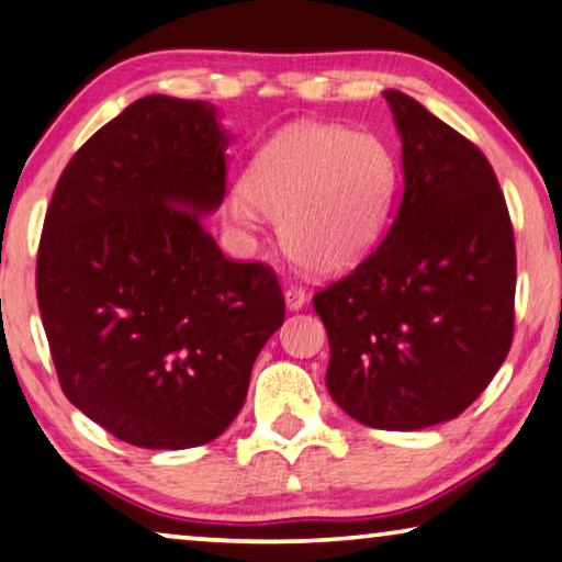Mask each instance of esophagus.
Returning <instances> with one entry per match:
<instances>
[{
  "instance_id": "34e87169",
  "label": "esophagus",
  "mask_w": 562,
  "mask_h": 562,
  "mask_svg": "<svg viewBox=\"0 0 562 562\" xmlns=\"http://www.w3.org/2000/svg\"><path fill=\"white\" fill-rule=\"evenodd\" d=\"M283 299H286L289 311H299V308L306 306V301H308L306 291H303L301 286H289L286 291H283Z\"/></svg>"
}]
</instances>
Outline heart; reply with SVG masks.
<instances>
[{
	"mask_svg": "<svg viewBox=\"0 0 562 562\" xmlns=\"http://www.w3.org/2000/svg\"><path fill=\"white\" fill-rule=\"evenodd\" d=\"M401 164L371 132L299 122L271 136L248 164L228 216L256 228L279 218L291 259L314 271H344L363 259L391 221Z\"/></svg>",
	"mask_w": 562,
	"mask_h": 562,
	"instance_id": "1",
	"label": "heart"
}]
</instances>
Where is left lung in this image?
Returning <instances> with one entry per match:
<instances>
[{
	"label": "left lung",
	"instance_id": "left-lung-1",
	"mask_svg": "<svg viewBox=\"0 0 562 562\" xmlns=\"http://www.w3.org/2000/svg\"><path fill=\"white\" fill-rule=\"evenodd\" d=\"M383 97L403 144L401 206L314 308L330 398L363 426L418 430L461 416L508 356L515 238L483 151L403 91Z\"/></svg>",
	"mask_w": 562,
	"mask_h": 562
}]
</instances>
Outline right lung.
Segmentation results:
<instances>
[{
  "instance_id": "1",
  "label": "right lung",
  "mask_w": 562,
  "mask_h": 562,
  "mask_svg": "<svg viewBox=\"0 0 562 562\" xmlns=\"http://www.w3.org/2000/svg\"><path fill=\"white\" fill-rule=\"evenodd\" d=\"M226 146L206 101L136 99L71 156L44 218L36 301L61 391L132 446L224 434L286 314L269 266L226 259L204 226Z\"/></svg>"
}]
</instances>
